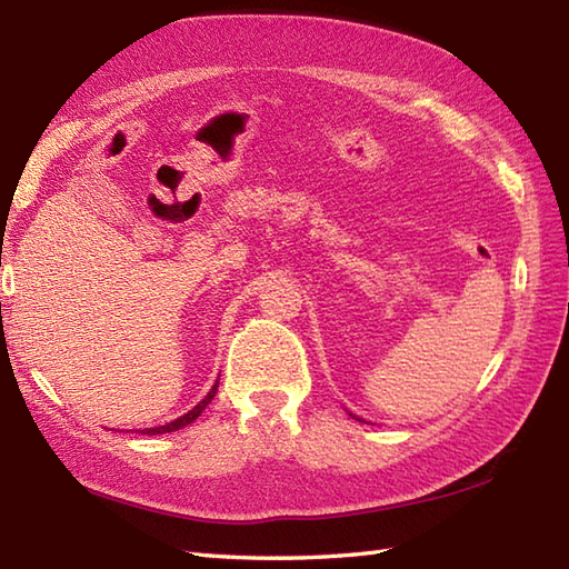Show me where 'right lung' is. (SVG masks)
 Here are the masks:
<instances>
[{
  "label": "right lung",
  "mask_w": 569,
  "mask_h": 569,
  "mask_svg": "<svg viewBox=\"0 0 569 569\" xmlns=\"http://www.w3.org/2000/svg\"><path fill=\"white\" fill-rule=\"evenodd\" d=\"M214 393H217V383L212 386V389H210V393L208 396H204L202 398V401L196 406V408H192V410H188V413L186 416H180V418H176V420H171V422H166V426H159V428H147V430H141L143 435H161V432H173V430H180V428H186V426H190V422L192 420H196L200 413H202V410L204 408H208V403L212 401V398H214Z\"/></svg>",
  "instance_id": "1"
}]
</instances>
